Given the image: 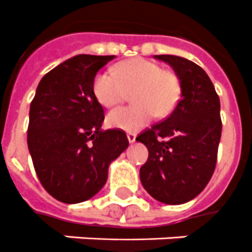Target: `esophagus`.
Listing matches in <instances>:
<instances>
[{
    "instance_id": "34e87169",
    "label": "esophagus",
    "mask_w": 252,
    "mask_h": 252,
    "mask_svg": "<svg viewBox=\"0 0 252 252\" xmlns=\"http://www.w3.org/2000/svg\"><path fill=\"white\" fill-rule=\"evenodd\" d=\"M127 139H128V142H130V143H134V142H135V139H136V134H134V132H128Z\"/></svg>"
}]
</instances>
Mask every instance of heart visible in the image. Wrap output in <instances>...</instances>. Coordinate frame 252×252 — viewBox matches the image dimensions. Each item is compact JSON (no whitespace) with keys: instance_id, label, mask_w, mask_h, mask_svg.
<instances>
[{"instance_id":"1","label":"heart","mask_w":252,"mask_h":252,"mask_svg":"<svg viewBox=\"0 0 252 252\" xmlns=\"http://www.w3.org/2000/svg\"><path fill=\"white\" fill-rule=\"evenodd\" d=\"M132 90L131 98L135 104L112 110L106 117L108 126L136 131L156 114L169 116L180 100L181 82L176 72L162 69L156 62L131 58L118 63L114 72H97L92 83L94 97L108 108L124 101Z\"/></svg>"}]
</instances>
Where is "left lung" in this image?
Instances as JSON below:
<instances>
[{
  "mask_svg": "<svg viewBox=\"0 0 252 252\" xmlns=\"http://www.w3.org/2000/svg\"><path fill=\"white\" fill-rule=\"evenodd\" d=\"M155 58L176 71L182 97L166 120L136 136L148 148L140 181L158 202L182 204L204 190L216 168L222 128L220 98L199 65L170 54Z\"/></svg>",
  "mask_w": 252,
  "mask_h": 252,
  "instance_id": "obj_1",
  "label": "left lung"
}]
</instances>
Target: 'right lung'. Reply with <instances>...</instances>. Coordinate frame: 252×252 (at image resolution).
<instances>
[{"label":"right lung","mask_w":252,"mask_h":252,"mask_svg":"<svg viewBox=\"0 0 252 252\" xmlns=\"http://www.w3.org/2000/svg\"><path fill=\"white\" fill-rule=\"evenodd\" d=\"M114 56L79 54L40 80L30 108L28 150L40 183L54 199L84 202L101 190L108 168L128 147L126 132L102 130L94 78Z\"/></svg>","instance_id":"1"}]
</instances>
